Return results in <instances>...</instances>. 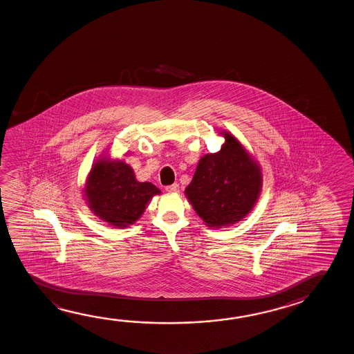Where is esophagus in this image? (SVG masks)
Returning <instances> with one entry per match:
<instances>
[{"label": "esophagus", "instance_id": "34e87169", "mask_svg": "<svg viewBox=\"0 0 354 354\" xmlns=\"http://www.w3.org/2000/svg\"><path fill=\"white\" fill-rule=\"evenodd\" d=\"M166 191L169 193H178L180 192V186L177 183H174L171 186L166 187Z\"/></svg>", "mask_w": 354, "mask_h": 354}]
</instances>
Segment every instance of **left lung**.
Masks as SVG:
<instances>
[{"label": "left lung", "mask_w": 354, "mask_h": 354, "mask_svg": "<svg viewBox=\"0 0 354 354\" xmlns=\"http://www.w3.org/2000/svg\"><path fill=\"white\" fill-rule=\"evenodd\" d=\"M225 142L216 153L198 162L186 196L208 227H227L248 216L263 186L261 169L239 141L223 132Z\"/></svg>", "instance_id": "obj_1"}]
</instances>
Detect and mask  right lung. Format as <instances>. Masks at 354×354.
Masks as SVG:
<instances>
[{
  "instance_id": "obj_1",
  "label": "right lung",
  "mask_w": 354,
  "mask_h": 354,
  "mask_svg": "<svg viewBox=\"0 0 354 354\" xmlns=\"http://www.w3.org/2000/svg\"><path fill=\"white\" fill-rule=\"evenodd\" d=\"M84 192L93 213L115 228L136 222L151 198L161 193L150 182H138L125 162L106 158L91 168Z\"/></svg>"
}]
</instances>
